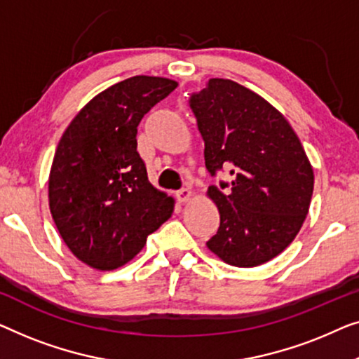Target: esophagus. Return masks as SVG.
Returning a JSON list of instances; mask_svg holds the SVG:
<instances>
[{
    "instance_id": "obj_1",
    "label": "esophagus",
    "mask_w": 359,
    "mask_h": 359,
    "mask_svg": "<svg viewBox=\"0 0 359 359\" xmlns=\"http://www.w3.org/2000/svg\"><path fill=\"white\" fill-rule=\"evenodd\" d=\"M177 200L182 203H187V201L191 200V190L190 189H182L177 191Z\"/></svg>"
}]
</instances>
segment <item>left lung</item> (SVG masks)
<instances>
[{
    "mask_svg": "<svg viewBox=\"0 0 359 359\" xmlns=\"http://www.w3.org/2000/svg\"><path fill=\"white\" fill-rule=\"evenodd\" d=\"M205 165L229 169L231 182L208 187L219 211L206 242L226 264L257 266L294 241L309 211L314 170L299 138L273 105L231 79L213 78L191 94Z\"/></svg>",
    "mask_w": 359,
    "mask_h": 359,
    "instance_id": "8db88e82",
    "label": "left lung"
}]
</instances>
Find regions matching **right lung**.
I'll use <instances>...</instances> for the list:
<instances>
[{
	"instance_id": "add662e5",
	"label": "right lung",
	"mask_w": 359,
	"mask_h": 359,
	"mask_svg": "<svg viewBox=\"0 0 359 359\" xmlns=\"http://www.w3.org/2000/svg\"><path fill=\"white\" fill-rule=\"evenodd\" d=\"M175 88L172 79L143 74L120 81L79 110L57 146L50 213L68 249L95 270L128 264L172 215V196L148 180L136 133Z\"/></svg>"
}]
</instances>
